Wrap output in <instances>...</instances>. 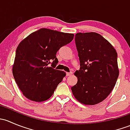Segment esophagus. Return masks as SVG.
Wrapping results in <instances>:
<instances>
[{"mask_svg":"<svg viewBox=\"0 0 130 130\" xmlns=\"http://www.w3.org/2000/svg\"><path fill=\"white\" fill-rule=\"evenodd\" d=\"M66 75L67 76H70L72 75V72H67Z\"/></svg>","mask_w":130,"mask_h":130,"instance_id":"esophagus-1","label":"esophagus"}]
</instances>
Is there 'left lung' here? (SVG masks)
I'll use <instances>...</instances> for the list:
<instances>
[{"mask_svg":"<svg viewBox=\"0 0 130 130\" xmlns=\"http://www.w3.org/2000/svg\"><path fill=\"white\" fill-rule=\"evenodd\" d=\"M80 70L71 87L75 99L86 105L103 101L111 92L119 76L116 50L99 34L78 32L75 36Z\"/></svg>","mask_w":130,"mask_h":130,"instance_id":"obj_1","label":"left lung"}]
</instances>
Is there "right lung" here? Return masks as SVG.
Masks as SVG:
<instances>
[{"instance_id":"1","label":"right lung","mask_w":130,"mask_h":130,"mask_svg":"<svg viewBox=\"0 0 130 130\" xmlns=\"http://www.w3.org/2000/svg\"><path fill=\"white\" fill-rule=\"evenodd\" d=\"M73 36V34L42 28L30 34L19 43L12 73L26 98L42 102L53 95L66 75L63 71L55 69L58 62L57 52L70 43Z\"/></svg>"}]
</instances>
